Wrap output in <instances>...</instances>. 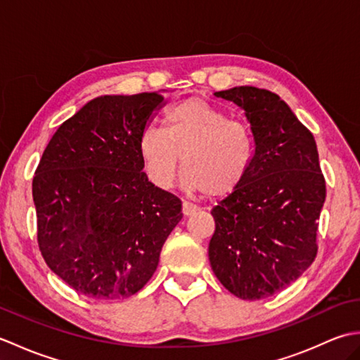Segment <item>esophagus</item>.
<instances>
[{
  "mask_svg": "<svg viewBox=\"0 0 360 360\" xmlns=\"http://www.w3.org/2000/svg\"><path fill=\"white\" fill-rule=\"evenodd\" d=\"M196 210H198V209L195 207L193 204H190V202H187V201L182 202V215H184L186 218H187V217H192Z\"/></svg>",
  "mask_w": 360,
  "mask_h": 360,
  "instance_id": "1",
  "label": "esophagus"
}]
</instances>
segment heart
Returning a JSON list of instances; mask_svg holds the SVG:
<instances>
[{"instance_id":"1","label":"heart","mask_w":360,"mask_h":360,"mask_svg":"<svg viewBox=\"0 0 360 360\" xmlns=\"http://www.w3.org/2000/svg\"><path fill=\"white\" fill-rule=\"evenodd\" d=\"M139 155L145 173L158 188H170L182 164L188 190L221 200L246 179L254 143L246 125L192 97L165 112L164 129H143Z\"/></svg>"}]
</instances>
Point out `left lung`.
<instances>
[{
  "instance_id": "1",
  "label": "left lung",
  "mask_w": 360,
  "mask_h": 360,
  "mask_svg": "<svg viewBox=\"0 0 360 360\" xmlns=\"http://www.w3.org/2000/svg\"><path fill=\"white\" fill-rule=\"evenodd\" d=\"M215 96L244 110L255 153L243 184L212 209L209 259L229 292L259 300L316 259L325 178L314 136L277 94L238 86Z\"/></svg>"
}]
</instances>
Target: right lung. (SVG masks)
Here are the masks:
<instances>
[{"mask_svg":"<svg viewBox=\"0 0 360 360\" xmlns=\"http://www.w3.org/2000/svg\"><path fill=\"white\" fill-rule=\"evenodd\" d=\"M162 102L159 93L97 97L43 151L32 181L38 248L83 295L114 300L141 290L182 218L179 198L142 172L139 137Z\"/></svg>","mask_w":360,"mask_h":360,"instance_id":"1","label":"right lung"}]
</instances>
